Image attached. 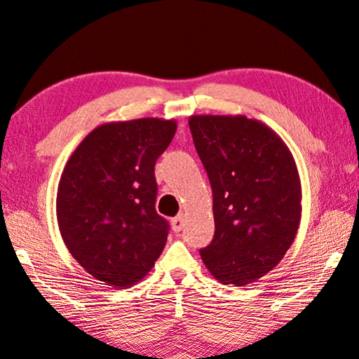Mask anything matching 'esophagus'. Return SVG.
<instances>
[{"label": "esophagus", "mask_w": 359, "mask_h": 359, "mask_svg": "<svg viewBox=\"0 0 359 359\" xmlns=\"http://www.w3.org/2000/svg\"><path fill=\"white\" fill-rule=\"evenodd\" d=\"M170 224H172V230H174L175 233H179L184 226V217L182 215L175 217V219H172Z\"/></svg>", "instance_id": "1"}]
</instances>
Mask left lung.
I'll return each instance as SVG.
<instances>
[{
  "label": "left lung",
  "mask_w": 359,
  "mask_h": 359,
  "mask_svg": "<svg viewBox=\"0 0 359 359\" xmlns=\"http://www.w3.org/2000/svg\"><path fill=\"white\" fill-rule=\"evenodd\" d=\"M213 194L215 235L201 257L220 283L245 287L278 265L297 237L302 182L278 134L247 116H190Z\"/></svg>",
  "instance_id": "left-lung-1"
}]
</instances>
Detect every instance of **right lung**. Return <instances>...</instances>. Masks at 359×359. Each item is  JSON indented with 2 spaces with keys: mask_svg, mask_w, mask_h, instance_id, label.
<instances>
[{
  "mask_svg": "<svg viewBox=\"0 0 359 359\" xmlns=\"http://www.w3.org/2000/svg\"><path fill=\"white\" fill-rule=\"evenodd\" d=\"M177 130L174 119L106 122L67 158L56 217L76 262L111 287H133L152 270L169 224L156 212V161Z\"/></svg>",
  "mask_w": 359,
  "mask_h": 359,
  "instance_id": "obj_1",
  "label": "right lung"
}]
</instances>
